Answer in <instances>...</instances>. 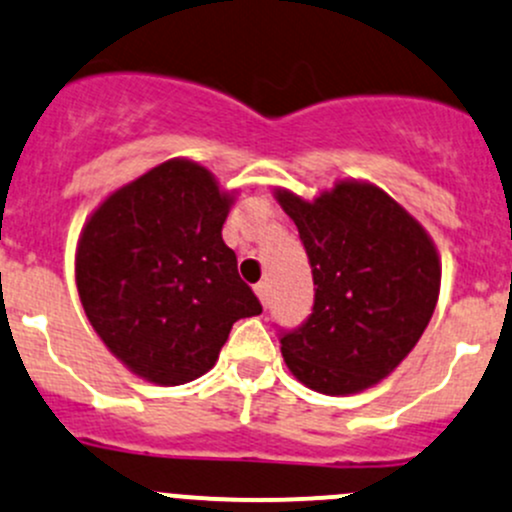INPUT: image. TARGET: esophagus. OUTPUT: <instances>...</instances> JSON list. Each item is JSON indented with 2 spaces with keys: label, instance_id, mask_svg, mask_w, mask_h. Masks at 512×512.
I'll return each mask as SVG.
<instances>
[{
  "label": "esophagus",
  "instance_id": "1",
  "mask_svg": "<svg viewBox=\"0 0 512 512\" xmlns=\"http://www.w3.org/2000/svg\"><path fill=\"white\" fill-rule=\"evenodd\" d=\"M255 294L257 297H260V301L262 304H270V284L267 282H260V284H255Z\"/></svg>",
  "mask_w": 512,
  "mask_h": 512
}]
</instances>
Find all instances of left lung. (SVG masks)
<instances>
[{
	"label": "left lung",
	"instance_id": "left-lung-1",
	"mask_svg": "<svg viewBox=\"0 0 512 512\" xmlns=\"http://www.w3.org/2000/svg\"><path fill=\"white\" fill-rule=\"evenodd\" d=\"M314 274L304 324L279 328L287 368L324 395L375 385L417 346L439 297L441 265L422 225L378 186L341 181L314 203L277 191Z\"/></svg>",
	"mask_w": 512,
	"mask_h": 512
}]
</instances>
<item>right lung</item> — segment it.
I'll use <instances>...</instances> for the list:
<instances>
[{
  "mask_svg": "<svg viewBox=\"0 0 512 512\" xmlns=\"http://www.w3.org/2000/svg\"><path fill=\"white\" fill-rule=\"evenodd\" d=\"M230 201L211 171L171 159L112 193L83 228L75 282L85 316L149 383L201 378L235 321L262 314L220 235Z\"/></svg>",
  "mask_w": 512,
  "mask_h": 512,
  "instance_id": "1",
  "label": "right lung"
}]
</instances>
